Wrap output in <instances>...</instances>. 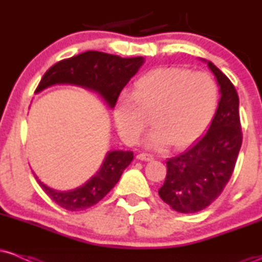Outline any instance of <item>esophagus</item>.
Masks as SVG:
<instances>
[{
    "mask_svg": "<svg viewBox=\"0 0 262 262\" xmlns=\"http://www.w3.org/2000/svg\"><path fill=\"white\" fill-rule=\"evenodd\" d=\"M137 159L138 160H141V161H150L152 160V156L149 155V154H144V152H141V154H138L137 155Z\"/></svg>",
    "mask_w": 262,
    "mask_h": 262,
    "instance_id": "1",
    "label": "esophagus"
}]
</instances>
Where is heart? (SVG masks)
Masks as SVG:
<instances>
[{"label":"heart","instance_id":"heart-1","mask_svg":"<svg viewBox=\"0 0 262 262\" xmlns=\"http://www.w3.org/2000/svg\"><path fill=\"white\" fill-rule=\"evenodd\" d=\"M218 106V86L206 73L182 68H159L135 82L133 96L123 93L114 110L117 129L128 144H137L149 125L150 149L169 144L183 148L204 133Z\"/></svg>","mask_w":262,"mask_h":262}]
</instances>
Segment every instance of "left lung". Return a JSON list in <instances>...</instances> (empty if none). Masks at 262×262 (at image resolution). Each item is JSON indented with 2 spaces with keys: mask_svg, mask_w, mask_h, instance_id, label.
I'll use <instances>...</instances> for the list:
<instances>
[{
  "mask_svg": "<svg viewBox=\"0 0 262 262\" xmlns=\"http://www.w3.org/2000/svg\"><path fill=\"white\" fill-rule=\"evenodd\" d=\"M201 60L215 76L221 100L207 133L166 161L159 196L180 213L200 212L217 200L233 173L243 141L235 87L213 62Z\"/></svg>",
  "mask_w": 262,
  "mask_h": 262,
  "instance_id": "1",
  "label": "left lung"
}]
</instances>
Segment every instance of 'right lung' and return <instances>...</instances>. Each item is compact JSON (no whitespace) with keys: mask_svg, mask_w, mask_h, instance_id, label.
Listing matches in <instances>:
<instances>
[{"mask_svg":"<svg viewBox=\"0 0 262 262\" xmlns=\"http://www.w3.org/2000/svg\"><path fill=\"white\" fill-rule=\"evenodd\" d=\"M144 64L143 56L121 58L118 55L89 50L53 65L35 90L40 92L53 85H75L98 93L107 106L113 108L129 80ZM133 151H108L100 170L86 183L70 191H58L47 186L35 176L40 187L62 208L79 212L95 206L121 179L123 171L133 160Z\"/></svg>","mask_w":262,"mask_h":262,"instance_id":"add662e5","label":"right lung"}]
</instances>
